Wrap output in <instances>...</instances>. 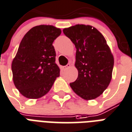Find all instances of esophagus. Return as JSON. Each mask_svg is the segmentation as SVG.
Listing matches in <instances>:
<instances>
[{
	"label": "esophagus",
	"mask_w": 132,
	"mask_h": 132,
	"mask_svg": "<svg viewBox=\"0 0 132 132\" xmlns=\"http://www.w3.org/2000/svg\"><path fill=\"white\" fill-rule=\"evenodd\" d=\"M70 66H71V64H70V63H68L67 65H65V66H64V67H63V69H68V68H69V67H70Z\"/></svg>",
	"instance_id": "34e87169"
}]
</instances>
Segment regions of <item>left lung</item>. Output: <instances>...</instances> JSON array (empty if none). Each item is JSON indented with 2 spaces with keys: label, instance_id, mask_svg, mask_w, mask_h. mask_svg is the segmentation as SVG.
Listing matches in <instances>:
<instances>
[{
  "label": "left lung",
  "instance_id": "8db88e82",
  "mask_svg": "<svg viewBox=\"0 0 132 132\" xmlns=\"http://www.w3.org/2000/svg\"><path fill=\"white\" fill-rule=\"evenodd\" d=\"M75 45L77 79L70 83L74 92L89 101L100 96L112 78L114 56L103 34L91 25L76 24L63 29Z\"/></svg>",
  "mask_w": 132,
  "mask_h": 132
}]
</instances>
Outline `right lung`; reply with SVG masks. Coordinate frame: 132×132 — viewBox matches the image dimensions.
I'll return each instance as SVG.
<instances>
[{"label":"right lung","mask_w":132,"mask_h":132,"mask_svg":"<svg viewBox=\"0 0 132 132\" xmlns=\"http://www.w3.org/2000/svg\"><path fill=\"white\" fill-rule=\"evenodd\" d=\"M61 34L60 28L40 24L32 27L22 38L12 70L14 85L25 98L45 96L60 76L52 43Z\"/></svg>","instance_id":"right-lung-1"}]
</instances>
